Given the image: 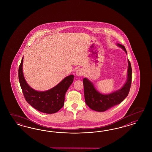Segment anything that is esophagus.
<instances>
[{
	"label": "esophagus",
	"mask_w": 152,
	"mask_h": 152,
	"mask_svg": "<svg viewBox=\"0 0 152 152\" xmlns=\"http://www.w3.org/2000/svg\"><path fill=\"white\" fill-rule=\"evenodd\" d=\"M83 75V71L81 69H80L76 71V75L77 76L80 77V76H82Z\"/></svg>",
	"instance_id": "esophagus-1"
}]
</instances>
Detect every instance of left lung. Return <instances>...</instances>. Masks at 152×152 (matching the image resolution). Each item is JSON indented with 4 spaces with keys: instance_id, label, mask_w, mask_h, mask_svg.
<instances>
[{
    "instance_id": "1",
    "label": "left lung",
    "mask_w": 152,
    "mask_h": 152,
    "mask_svg": "<svg viewBox=\"0 0 152 152\" xmlns=\"http://www.w3.org/2000/svg\"><path fill=\"white\" fill-rule=\"evenodd\" d=\"M117 45L123 49L127 53L124 46L119 43H118ZM132 66L128 60V79L126 82L118 91L107 95H103L97 91L91 82L88 78H83L84 95L86 105L93 110L102 112L120 104L128 95L132 83Z\"/></svg>"
}]
</instances>
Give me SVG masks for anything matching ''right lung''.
Instances as JSON below:
<instances>
[{
	"label": "right lung",
	"mask_w": 152,
	"mask_h": 152,
	"mask_svg": "<svg viewBox=\"0 0 152 152\" xmlns=\"http://www.w3.org/2000/svg\"><path fill=\"white\" fill-rule=\"evenodd\" d=\"M23 57L18 69V78L23 95L28 103L42 113L53 114L64 105V96L73 83L74 76L66 77L54 88L46 91H38L30 87L26 83L23 74Z\"/></svg>",
	"instance_id": "1"
}]
</instances>
